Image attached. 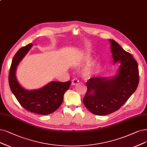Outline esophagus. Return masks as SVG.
Returning a JSON list of instances; mask_svg holds the SVG:
<instances>
[{"label":"esophagus","mask_w":147,"mask_h":147,"mask_svg":"<svg viewBox=\"0 0 147 147\" xmlns=\"http://www.w3.org/2000/svg\"><path fill=\"white\" fill-rule=\"evenodd\" d=\"M79 83V80H78L76 78H74L72 80V85H75Z\"/></svg>","instance_id":"obj_1"}]
</instances>
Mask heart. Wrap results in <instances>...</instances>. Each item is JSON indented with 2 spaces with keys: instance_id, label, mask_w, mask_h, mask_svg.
<instances>
[{
  "instance_id": "obj_1",
  "label": "heart",
  "mask_w": 147,
  "mask_h": 147,
  "mask_svg": "<svg viewBox=\"0 0 147 147\" xmlns=\"http://www.w3.org/2000/svg\"><path fill=\"white\" fill-rule=\"evenodd\" d=\"M84 61H86V62L87 63H88V62H91V59H90V57H84ZM91 69H88V70H86V71L84 73V76L85 77H88V76H90L91 75Z\"/></svg>"
}]
</instances>
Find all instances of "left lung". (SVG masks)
Returning a JSON list of instances; mask_svg holds the SVG:
<instances>
[{
  "label": "left lung",
  "mask_w": 147,
  "mask_h": 147,
  "mask_svg": "<svg viewBox=\"0 0 147 147\" xmlns=\"http://www.w3.org/2000/svg\"><path fill=\"white\" fill-rule=\"evenodd\" d=\"M114 63L120 62L113 78H93L86 82L83 102L96 115H106L119 110L136 90L139 81L137 62L114 40H110Z\"/></svg>",
  "instance_id": "left-lung-1"
}]
</instances>
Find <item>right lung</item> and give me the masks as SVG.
<instances>
[{
    "label": "right lung",
    "instance_id": "1",
    "mask_svg": "<svg viewBox=\"0 0 147 147\" xmlns=\"http://www.w3.org/2000/svg\"><path fill=\"white\" fill-rule=\"evenodd\" d=\"M32 43L21 48L14 55L9 73V85L11 90L19 104L29 111L47 115L55 111L62 104L63 95L71 85L65 82L52 81L39 90H27L23 88L16 78V71L19 62L29 51Z\"/></svg>",
    "mask_w": 147,
    "mask_h": 147
}]
</instances>
